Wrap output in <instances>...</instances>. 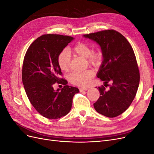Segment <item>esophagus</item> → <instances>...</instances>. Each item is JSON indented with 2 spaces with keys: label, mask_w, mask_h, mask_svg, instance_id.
<instances>
[{
  "label": "esophagus",
  "mask_w": 154,
  "mask_h": 154,
  "mask_svg": "<svg viewBox=\"0 0 154 154\" xmlns=\"http://www.w3.org/2000/svg\"><path fill=\"white\" fill-rule=\"evenodd\" d=\"M87 90H88L87 87H81V88H80V92L84 91H87Z\"/></svg>",
  "instance_id": "obj_1"
}]
</instances>
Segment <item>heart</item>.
<instances>
[{
  "mask_svg": "<svg viewBox=\"0 0 154 154\" xmlns=\"http://www.w3.org/2000/svg\"><path fill=\"white\" fill-rule=\"evenodd\" d=\"M70 53H74L87 58V62L91 66H99L102 60V53L100 49H91L90 46L86 43L80 42L69 49H63L58 56L57 62L60 69L62 71L67 72L70 69ZM94 72L92 69L84 71H74L69 75V80L72 84L79 86H86L91 78L94 76Z\"/></svg>",
  "mask_w": 154,
  "mask_h": 154,
  "instance_id": "b5f03b06",
  "label": "heart"
}]
</instances>
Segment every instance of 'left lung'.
<instances>
[{
	"label": "left lung",
	"instance_id": "obj_1",
	"mask_svg": "<svg viewBox=\"0 0 154 154\" xmlns=\"http://www.w3.org/2000/svg\"><path fill=\"white\" fill-rule=\"evenodd\" d=\"M83 36L99 44L103 55L97 77L104 86L98 87L100 96L94 107L106 117L115 118L128 108L137 91L140 75L134 50L125 37L113 29ZM107 86L108 91L104 87Z\"/></svg>",
	"mask_w": 154,
	"mask_h": 154
}]
</instances>
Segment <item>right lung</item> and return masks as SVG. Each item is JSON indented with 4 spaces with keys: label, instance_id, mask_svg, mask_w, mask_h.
Masks as SVG:
<instances>
[{
    "label": "right lung",
    "instance_id": "obj_1",
    "mask_svg": "<svg viewBox=\"0 0 154 154\" xmlns=\"http://www.w3.org/2000/svg\"><path fill=\"white\" fill-rule=\"evenodd\" d=\"M74 38L48 34L32 42L25 54L22 66V83L31 105L44 117L56 119L67 115L71 109L76 87L66 85L57 58L59 53ZM64 85L55 91L56 82Z\"/></svg>",
    "mask_w": 154,
    "mask_h": 154
}]
</instances>
